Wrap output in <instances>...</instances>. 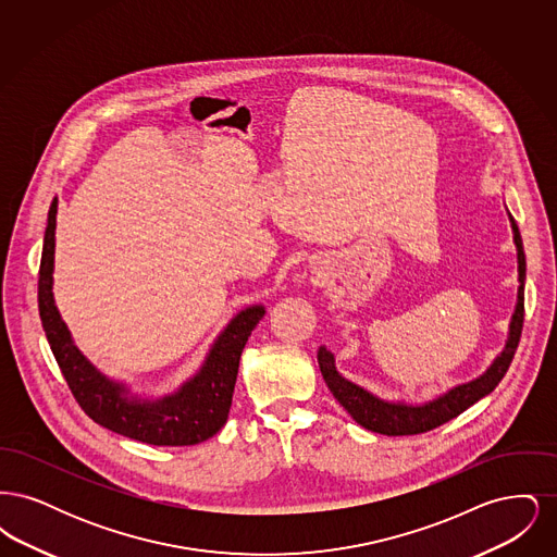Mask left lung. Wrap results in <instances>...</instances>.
<instances>
[{"label":"left lung","instance_id":"left-lung-1","mask_svg":"<svg viewBox=\"0 0 557 557\" xmlns=\"http://www.w3.org/2000/svg\"><path fill=\"white\" fill-rule=\"evenodd\" d=\"M511 230H513V242L518 248V305L516 313L509 325V338L505 345L504 352L493 361V366L482 373L476 380L455 386L447 395L434 398L425 405H403V403H386L382 398L373 397L361 386L345 380L334 366V355L321 346L318 352L319 370L330 388V393L350 413V418L366 430L386 434V436H409V434H422L428 430H434L438 425L449 422L463 413L468 407H472L476 400L486 397L495 391V386L504 380L505 371L509 370V363L516 355V348L522 336V323H524V280H527V257L524 246L520 238V230L509 214Z\"/></svg>","mask_w":557,"mask_h":557}]
</instances>
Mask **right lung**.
Listing matches in <instances>:
<instances>
[{"label":"right lung","mask_w":557,"mask_h":557,"mask_svg":"<svg viewBox=\"0 0 557 557\" xmlns=\"http://www.w3.org/2000/svg\"><path fill=\"white\" fill-rule=\"evenodd\" d=\"M55 211L58 200L53 198L39 265V318L58 368L81 409L96 424L148 445L184 447L211 438L227 420L238 377L239 355L250 332L265 315V309L250 307L242 311L238 318L232 319V323L216 338L202 370L175 395L159 400L129 398L123 384L108 380L81 355L53 305Z\"/></svg>","instance_id":"1"}]
</instances>
